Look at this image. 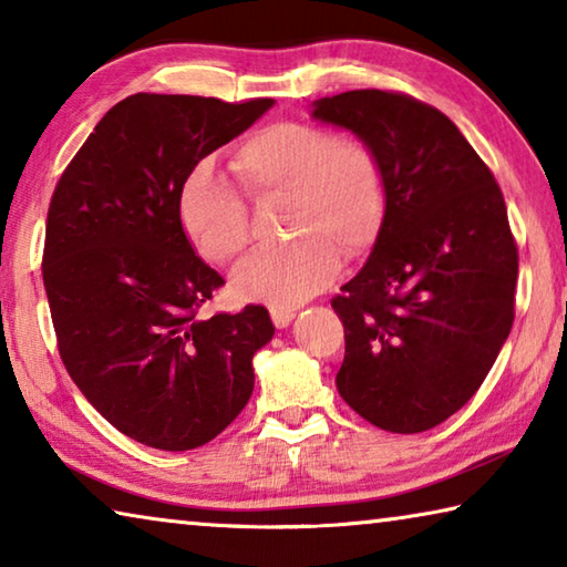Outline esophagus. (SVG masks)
<instances>
[{"instance_id": "esophagus-1", "label": "esophagus", "mask_w": 567, "mask_h": 567, "mask_svg": "<svg viewBox=\"0 0 567 567\" xmlns=\"http://www.w3.org/2000/svg\"><path fill=\"white\" fill-rule=\"evenodd\" d=\"M270 315H272L275 328H287V324L295 320V310H290V307H272Z\"/></svg>"}]
</instances>
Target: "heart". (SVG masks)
Wrapping results in <instances>:
<instances>
[{
  "label": "heart",
  "mask_w": 567,
  "mask_h": 567,
  "mask_svg": "<svg viewBox=\"0 0 567 567\" xmlns=\"http://www.w3.org/2000/svg\"><path fill=\"white\" fill-rule=\"evenodd\" d=\"M255 203L285 195L282 233L290 243L245 257L233 272L243 300L297 305L338 272L340 255L360 257L385 219L388 187L370 145L328 127L277 122L239 142L229 157ZM179 223L197 252L233 262L249 243L245 199L213 162L189 169L179 189Z\"/></svg>",
  "instance_id": "b5f03b06"
}]
</instances>
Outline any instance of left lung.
<instances>
[{
    "mask_svg": "<svg viewBox=\"0 0 567 567\" xmlns=\"http://www.w3.org/2000/svg\"><path fill=\"white\" fill-rule=\"evenodd\" d=\"M312 117L375 152L385 219L332 310L344 328L342 400L400 435L475 395L515 318L517 247L493 172L443 112L400 92L352 90Z\"/></svg>",
    "mask_w": 567,
    "mask_h": 567,
    "instance_id": "8db88e82",
    "label": "left lung"
}]
</instances>
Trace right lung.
<instances>
[{
    "label": "right lung",
    "instance_id": "obj_1",
    "mask_svg": "<svg viewBox=\"0 0 567 567\" xmlns=\"http://www.w3.org/2000/svg\"><path fill=\"white\" fill-rule=\"evenodd\" d=\"M272 104L132 94L54 187L42 277L62 362L94 410L142 445H205L252 395V358L275 324L262 305L199 318L225 280L192 249L179 189Z\"/></svg>",
    "mask_w": 567,
    "mask_h": 567
}]
</instances>
